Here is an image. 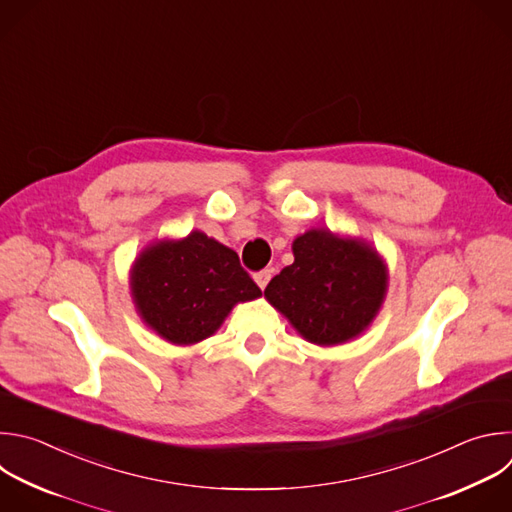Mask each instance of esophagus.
<instances>
[{
  "label": "esophagus",
  "instance_id": "1",
  "mask_svg": "<svg viewBox=\"0 0 512 512\" xmlns=\"http://www.w3.org/2000/svg\"><path fill=\"white\" fill-rule=\"evenodd\" d=\"M271 269H263V271H259V273H255V281H257V285L261 287V289H265L267 287V283H269V279H271Z\"/></svg>",
  "mask_w": 512,
  "mask_h": 512
}]
</instances>
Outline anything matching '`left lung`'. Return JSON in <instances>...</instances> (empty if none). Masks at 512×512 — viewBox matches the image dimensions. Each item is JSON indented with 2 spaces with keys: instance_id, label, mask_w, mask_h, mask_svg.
<instances>
[{
  "instance_id": "left-lung-1",
  "label": "left lung",
  "mask_w": 512,
  "mask_h": 512,
  "mask_svg": "<svg viewBox=\"0 0 512 512\" xmlns=\"http://www.w3.org/2000/svg\"><path fill=\"white\" fill-rule=\"evenodd\" d=\"M293 257L269 281L265 297L307 342L344 344L372 323L388 287L386 265L372 245L311 229L293 241Z\"/></svg>"
}]
</instances>
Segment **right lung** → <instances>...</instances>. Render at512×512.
Returning <instances> with one entry per match:
<instances>
[{
  "label": "right lung",
  "mask_w": 512,
  "mask_h": 512,
  "mask_svg": "<svg viewBox=\"0 0 512 512\" xmlns=\"http://www.w3.org/2000/svg\"><path fill=\"white\" fill-rule=\"evenodd\" d=\"M130 287L142 321L177 346L201 342L235 303L261 297L239 255L201 231L146 247L132 265Z\"/></svg>",
  "instance_id": "obj_1"
}]
</instances>
